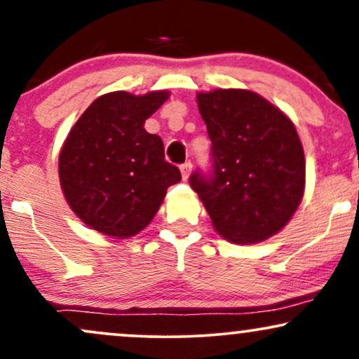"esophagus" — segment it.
Listing matches in <instances>:
<instances>
[{
  "instance_id": "1",
  "label": "esophagus",
  "mask_w": 359,
  "mask_h": 359,
  "mask_svg": "<svg viewBox=\"0 0 359 359\" xmlns=\"http://www.w3.org/2000/svg\"><path fill=\"white\" fill-rule=\"evenodd\" d=\"M191 172H192V163L191 162H185L180 165V174H182V179L187 180L189 177H191Z\"/></svg>"
}]
</instances>
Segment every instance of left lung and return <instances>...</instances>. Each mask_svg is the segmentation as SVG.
I'll return each instance as SVG.
<instances>
[{
    "label": "left lung",
    "instance_id": "1",
    "mask_svg": "<svg viewBox=\"0 0 359 359\" xmlns=\"http://www.w3.org/2000/svg\"><path fill=\"white\" fill-rule=\"evenodd\" d=\"M212 142V175H191L219 236L253 245L277 234L306 189V156L292 119L248 89L197 94Z\"/></svg>",
    "mask_w": 359,
    "mask_h": 359
}]
</instances>
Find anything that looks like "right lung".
Instances as JSON below:
<instances>
[{
    "label": "right lung",
    "instance_id": "1",
    "mask_svg": "<svg viewBox=\"0 0 359 359\" xmlns=\"http://www.w3.org/2000/svg\"><path fill=\"white\" fill-rule=\"evenodd\" d=\"M168 96V90L102 94L69 131L59 155L60 187L94 231L116 240L135 236L154 219L167 189L180 182L162 138L143 128Z\"/></svg>",
    "mask_w": 359,
    "mask_h": 359
}]
</instances>
